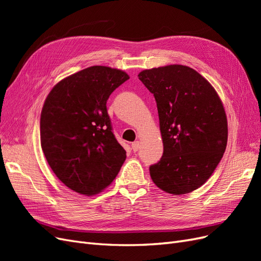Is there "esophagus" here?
Here are the masks:
<instances>
[{
    "instance_id": "esophagus-1",
    "label": "esophagus",
    "mask_w": 261,
    "mask_h": 261,
    "mask_svg": "<svg viewBox=\"0 0 261 261\" xmlns=\"http://www.w3.org/2000/svg\"><path fill=\"white\" fill-rule=\"evenodd\" d=\"M139 148H140V144H139L138 140H136V141H134V143H132V150H133L134 152H137L138 150H139Z\"/></svg>"
}]
</instances>
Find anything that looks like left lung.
Segmentation results:
<instances>
[{
  "instance_id": "1",
  "label": "left lung",
  "mask_w": 261,
  "mask_h": 261,
  "mask_svg": "<svg viewBox=\"0 0 261 261\" xmlns=\"http://www.w3.org/2000/svg\"><path fill=\"white\" fill-rule=\"evenodd\" d=\"M153 93L163 155L149 168L153 183L172 195L188 194L211 176L227 143L224 108L215 88L195 69L167 65L138 74Z\"/></svg>"
}]
</instances>
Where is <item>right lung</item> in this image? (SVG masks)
Instances as JSON below:
<instances>
[{
  "label": "right lung",
  "mask_w": 261,
  "mask_h": 261,
  "mask_svg": "<svg viewBox=\"0 0 261 261\" xmlns=\"http://www.w3.org/2000/svg\"><path fill=\"white\" fill-rule=\"evenodd\" d=\"M127 80L121 69L90 66L59 82L44 101L42 151L54 174L78 194L103 191L126 159L112 132L107 101Z\"/></svg>",
  "instance_id": "add662e5"
}]
</instances>
